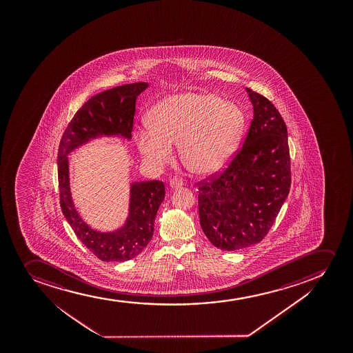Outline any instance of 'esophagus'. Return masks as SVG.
Masks as SVG:
<instances>
[{"mask_svg": "<svg viewBox=\"0 0 353 353\" xmlns=\"http://www.w3.org/2000/svg\"><path fill=\"white\" fill-rule=\"evenodd\" d=\"M170 187L172 190H178V188H181V187H183V181H181V179H172L170 181Z\"/></svg>", "mask_w": 353, "mask_h": 353, "instance_id": "34e87169", "label": "esophagus"}]
</instances>
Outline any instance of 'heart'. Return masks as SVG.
<instances>
[{
    "mask_svg": "<svg viewBox=\"0 0 353 353\" xmlns=\"http://www.w3.org/2000/svg\"><path fill=\"white\" fill-rule=\"evenodd\" d=\"M148 128L137 134L142 159L160 170L173 159L179 143L183 166L196 176H210L235 153L245 130L239 105L210 92H183L162 99L150 110Z\"/></svg>",
    "mask_w": 353,
    "mask_h": 353,
    "instance_id": "b5f03b06",
    "label": "heart"
}]
</instances>
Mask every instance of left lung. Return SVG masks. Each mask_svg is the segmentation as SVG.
I'll return each instance as SVG.
<instances>
[{
	"label": "left lung",
	"instance_id": "obj_1",
	"mask_svg": "<svg viewBox=\"0 0 353 353\" xmlns=\"http://www.w3.org/2000/svg\"><path fill=\"white\" fill-rule=\"evenodd\" d=\"M253 120L243 148L219 178L199 187L200 226L223 251L263 239L291 187L288 128L266 97L245 88Z\"/></svg>",
	"mask_w": 353,
	"mask_h": 353
}]
</instances>
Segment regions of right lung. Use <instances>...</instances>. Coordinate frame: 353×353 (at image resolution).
I'll return each instance as SVG.
<instances>
[{
	"label": "right lung",
	"mask_w": 353,
	"mask_h": 353,
	"mask_svg": "<svg viewBox=\"0 0 353 353\" xmlns=\"http://www.w3.org/2000/svg\"><path fill=\"white\" fill-rule=\"evenodd\" d=\"M148 82L119 85L90 97L74 115L62 135L57 153V173L62 213L77 238L102 261H127L141 253L150 243L165 186L159 180L130 183L128 213L121 227L97 231L77 212L69 176L68 155L97 139L132 140L137 97Z\"/></svg>",
	"instance_id": "add662e5"
}]
</instances>
